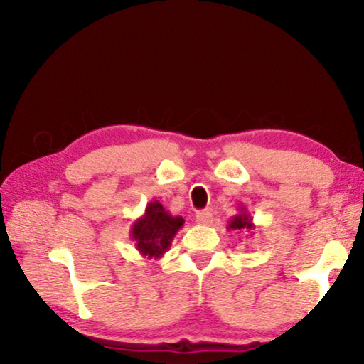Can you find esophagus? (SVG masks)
Segmentation results:
<instances>
[{
  "label": "esophagus",
  "mask_w": 364,
  "mask_h": 364,
  "mask_svg": "<svg viewBox=\"0 0 364 364\" xmlns=\"http://www.w3.org/2000/svg\"><path fill=\"white\" fill-rule=\"evenodd\" d=\"M196 221L199 225L208 226V225H212L213 217H212V213L208 212V210H200V212H197V215H196Z\"/></svg>",
  "instance_id": "obj_1"
}]
</instances>
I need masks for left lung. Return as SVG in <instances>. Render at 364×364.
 I'll return each instance as SVG.
<instances>
[{"instance_id":"obj_1","label":"left lung","mask_w":364,"mask_h":364,"mask_svg":"<svg viewBox=\"0 0 364 364\" xmlns=\"http://www.w3.org/2000/svg\"><path fill=\"white\" fill-rule=\"evenodd\" d=\"M239 213L234 215L231 217V220L228 221V230L230 231H244V232H250L255 230V225H254V220H252L250 213L247 212V208L244 205H239Z\"/></svg>"}]
</instances>
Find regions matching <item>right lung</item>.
Listing matches in <instances>:
<instances>
[{
  "mask_svg": "<svg viewBox=\"0 0 364 364\" xmlns=\"http://www.w3.org/2000/svg\"><path fill=\"white\" fill-rule=\"evenodd\" d=\"M183 225V217H173L159 200H151L144 213L133 221L130 236L141 255L159 260L170 249Z\"/></svg>",
  "mask_w": 364,
  "mask_h": 364,
  "instance_id": "right-lung-1",
  "label": "right lung"
}]
</instances>
